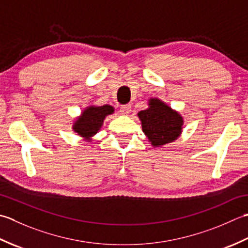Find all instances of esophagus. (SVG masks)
Listing matches in <instances>:
<instances>
[{"label": "esophagus", "mask_w": 248, "mask_h": 248, "mask_svg": "<svg viewBox=\"0 0 248 248\" xmlns=\"http://www.w3.org/2000/svg\"><path fill=\"white\" fill-rule=\"evenodd\" d=\"M130 111H131V106L129 104L121 106V112H122L123 114H129Z\"/></svg>", "instance_id": "1"}]
</instances>
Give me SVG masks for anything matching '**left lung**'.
I'll list each match as a JSON object with an SVG mask.
<instances>
[{"label":"left lung","instance_id":"obj_1","mask_svg":"<svg viewBox=\"0 0 248 248\" xmlns=\"http://www.w3.org/2000/svg\"><path fill=\"white\" fill-rule=\"evenodd\" d=\"M149 105L138 113L143 133L154 146L172 142L181 134L183 119L158 99H151Z\"/></svg>","mask_w":248,"mask_h":248}]
</instances>
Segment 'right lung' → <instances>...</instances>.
Returning a JSON list of instances; mask_svg holds the SVG:
<instances>
[{
	"mask_svg": "<svg viewBox=\"0 0 248 248\" xmlns=\"http://www.w3.org/2000/svg\"><path fill=\"white\" fill-rule=\"evenodd\" d=\"M113 108L109 105L100 106V107H89L83 111L74 125V129L78 135L89 139L94 136L102 127L105 118L108 114L113 113Z\"/></svg>",
	"mask_w": 248,
	"mask_h": 248,
	"instance_id": "right-lung-1",
	"label": "right lung"
}]
</instances>
